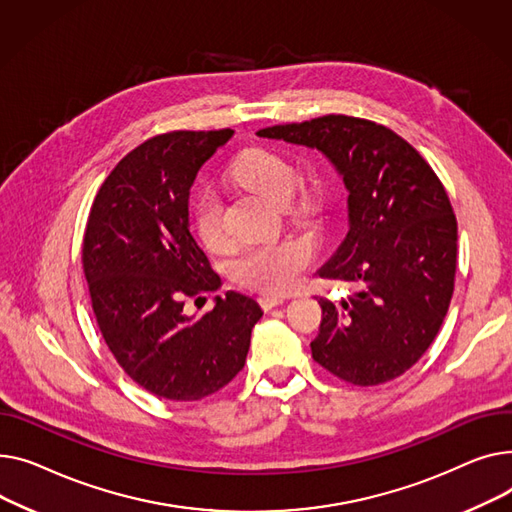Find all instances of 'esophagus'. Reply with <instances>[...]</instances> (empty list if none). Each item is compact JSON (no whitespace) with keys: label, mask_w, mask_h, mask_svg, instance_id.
I'll list each match as a JSON object with an SVG mask.
<instances>
[{"label":"esophagus","mask_w":512,"mask_h":512,"mask_svg":"<svg viewBox=\"0 0 512 512\" xmlns=\"http://www.w3.org/2000/svg\"><path fill=\"white\" fill-rule=\"evenodd\" d=\"M258 302H260V306L264 310H273V308H277V306H281L285 302V297H281V295H262Z\"/></svg>","instance_id":"esophagus-1"}]
</instances>
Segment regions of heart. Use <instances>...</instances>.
Wrapping results in <instances>:
<instances>
[{
  "instance_id": "b5f03b06",
  "label": "heart",
  "mask_w": 512,
  "mask_h": 512,
  "mask_svg": "<svg viewBox=\"0 0 512 512\" xmlns=\"http://www.w3.org/2000/svg\"><path fill=\"white\" fill-rule=\"evenodd\" d=\"M231 177L266 200L283 204L295 188L293 167L268 148H248L231 163ZM194 227L200 242L210 252H223L229 246V231L223 219L221 200L204 192L194 208ZM312 258V246L304 239H283L277 244L246 250L233 262L235 279L264 293H283L302 273Z\"/></svg>"
}]
</instances>
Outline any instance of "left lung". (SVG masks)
<instances>
[{"label":"left lung","mask_w":512,"mask_h":512,"mask_svg":"<svg viewBox=\"0 0 512 512\" xmlns=\"http://www.w3.org/2000/svg\"><path fill=\"white\" fill-rule=\"evenodd\" d=\"M256 134L318 150L349 192L347 235L318 275L357 289L341 302L318 297L312 357L357 386L401 376L432 345L455 287L457 219L440 179L368 119L324 115Z\"/></svg>","instance_id":"obj_1"}]
</instances>
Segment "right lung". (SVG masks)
Returning a JSON list of instances; mask_svg holds the SVG:
<instances>
[{"instance_id":"1","label":"right lung","mask_w":512,"mask_h":512,"mask_svg":"<svg viewBox=\"0 0 512 512\" xmlns=\"http://www.w3.org/2000/svg\"><path fill=\"white\" fill-rule=\"evenodd\" d=\"M233 130L169 132L115 165L90 208L82 264L93 310L117 364L148 393L198 401L244 368L252 297L227 291L188 316L184 299L221 287L190 233V188ZM200 299V297H198Z\"/></svg>"}]
</instances>
